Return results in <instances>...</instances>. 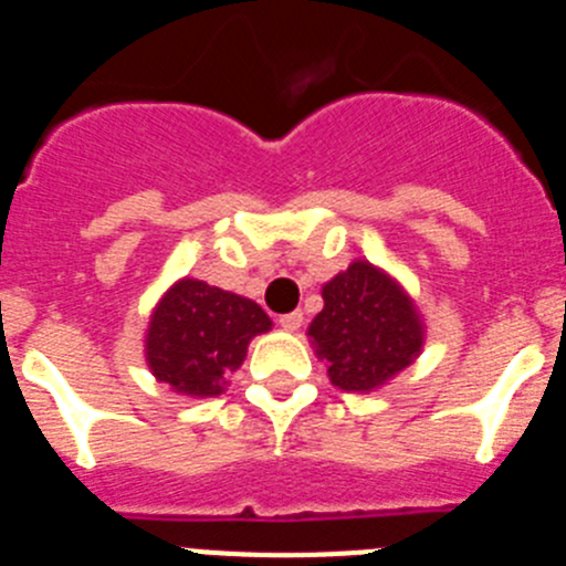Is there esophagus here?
<instances>
[{
    "label": "esophagus",
    "instance_id": "obj_1",
    "mask_svg": "<svg viewBox=\"0 0 566 566\" xmlns=\"http://www.w3.org/2000/svg\"><path fill=\"white\" fill-rule=\"evenodd\" d=\"M302 322H304V316H302V311H293V313H284L282 318H279V324H282L284 331H298V327H302Z\"/></svg>",
    "mask_w": 566,
    "mask_h": 566
}]
</instances>
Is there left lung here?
<instances>
[{"instance_id":"left-lung-1","label":"left lung","mask_w":566,"mask_h":566,"mask_svg":"<svg viewBox=\"0 0 566 566\" xmlns=\"http://www.w3.org/2000/svg\"><path fill=\"white\" fill-rule=\"evenodd\" d=\"M322 298L307 336L338 390H378L421 356L424 318L387 270L356 259L324 284Z\"/></svg>"}]
</instances>
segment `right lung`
<instances>
[{
	"label": "right lung",
	"mask_w": 566,
	"mask_h": 566,
	"mask_svg": "<svg viewBox=\"0 0 566 566\" xmlns=\"http://www.w3.org/2000/svg\"><path fill=\"white\" fill-rule=\"evenodd\" d=\"M273 327L268 313L230 290L179 279L156 302L145 333V361L156 381L179 396L210 399L224 392L248 344Z\"/></svg>",
	"instance_id": "1"
}]
</instances>
